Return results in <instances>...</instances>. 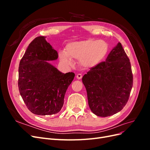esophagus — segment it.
<instances>
[{"instance_id": "34e87169", "label": "esophagus", "mask_w": 150, "mask_h": 150, "mask_svg": "<svg viewBox=\"0 0 150 150\" xmlns=\"http://www.w3.org/2000/svg\"><path fill=\"white\" fill-rule=\"evenodd\" d=\"M82 77H83V76L81 74H78L76 75V78L78 79H81V78H82Z\"/></svg>"}]
</instances>
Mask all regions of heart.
Masks as SVG:
<instances>
[{"mask_svg": "<svg viewBox=\"0 0 150 150\" xmlns=\"http://www.w3.org/2000/svg\"><path fill=\"white\" fill-rule=\"evenodd\" d=\"M108 51V45L104 40L88 39L68 44L65 52L60 53L59 58L66 65L71 66L72 59H75L79 60L82 67L91 69L103 59Z\"/></svg>", "mask_w": 150, "mask_h": 150, "instance_id": "1", "label": "heart"}]
</instances>
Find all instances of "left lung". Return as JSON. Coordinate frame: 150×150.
<instances>
[{"instance_id":"left-lung-1","label":"left lung","mask_w":150,"mask_h":150,"mask_svg":"<svg viewBox=\"0 0 150 150\" xmlns=\"http://www.w3.org/2000/svg\"><path fill=\"white\" fill-rule=\"evenodd\" d=\"M91 110L98 116L116 114L128 101L133 86L129 58L120 42L104 62L91 69L83 77Z\"/></svg>"}]
</instances>
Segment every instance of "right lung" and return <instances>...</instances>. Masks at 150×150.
<instances>
[{"label":"right lung","instance_id":"add662e5","mask_svg":"<svg viewBox=\"0 0 150 150\" xmlns=\"http://www.w3.org/2000/svg\"><path fill=\"white\" fill-rule=\"evenodd\" d=\"M57 58V52L46 37L39 36L29 44L20 61L19 93L29 110L35 115L59 112L67 88L74 79V72L62 73L50 64L49 61Z\"/></svg>","mask_w":150,"mask_h":150}]
</instances>
